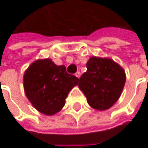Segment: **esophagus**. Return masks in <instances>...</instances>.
<instances>
[{
  "instance_id": "obj_1",
  "label": "esophagus",
  "mask_w": 148,
  "mask_h": 148,
  "mask_svg": "<svg viewBox=\"0 0 148 148\" xmlns=\"http://www.w3.org/2000/svg\"><path fill=\"white\" fill-rule=\"evenodd\" d=\"M75 76H76L77 78H80V77H81V72H80V71H77V72L75 73Z\"/></svg>"
}]
</instances>
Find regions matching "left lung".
Here are the masks:
<instances>
[{"label": "left lung", "mask_w": 148, "mask_h": 148, "mask_svg": "<svg viewBox=\"0 0 148 148\" xmlns=\"http://www.w3.org/2000/svg\"><path fill=\"white\" fill-rule=\"evenodd\" d=\"M87 71L79 79V88L86 96L88 104L98 110H105L116 102L126 81L125 72L109 58H90Z\"/></svg>", "instance_id": "1"}]
</instances>
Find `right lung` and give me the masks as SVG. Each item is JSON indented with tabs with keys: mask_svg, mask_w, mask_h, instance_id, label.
I'll return each mask as SVG.
<instances>
[{
	"mask_svg": "<svg viewBox=\"0 0 148 148\" xmlns=\"http://www.w3.org/2000/svg\"><path fill=\"white\" fill-rule=\"evenodd\" d=\"M79 79L67 73L65 66H57L50 59L32 63L24 76L26 96L39 112L53 115L62 110L66 98Z\"/></svg>",
	"mask_w": 148,
	"mask_h": 148,
	"instance_id": "1",
	"label": "right lung"
}]
</instances>
